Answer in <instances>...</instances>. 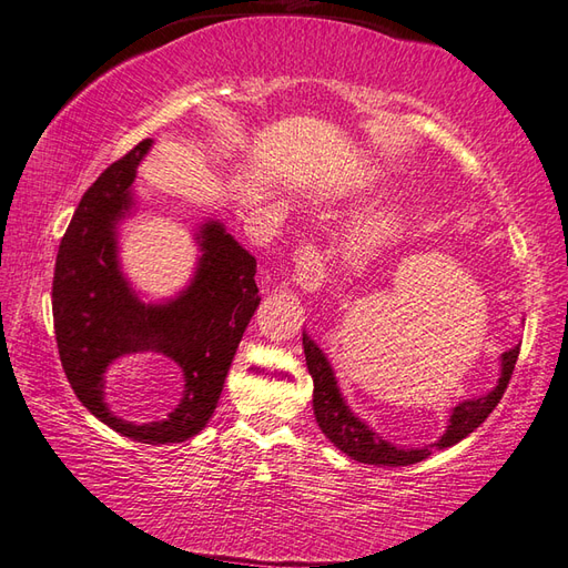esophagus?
<instances>
[{
  "instance_id": "esophagus-1",
  "label": "esophagus",
  "mask_w": 568,
  "mask_h": 568,
  "mask_svg": "<svg viewBox=\"0 0 568 568\" xmlns=\"http://www.w3.org/2000/svg\"><path fill=\"white\" fill-rule=\"evenodd\" d=\"M324 263L315 246H303L295 251V275L293 281L303 287L305 293H315L324 285Z\"/></svg>"
}]
</instances>
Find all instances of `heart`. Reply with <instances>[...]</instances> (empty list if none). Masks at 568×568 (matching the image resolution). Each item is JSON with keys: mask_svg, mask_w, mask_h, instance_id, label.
Here are the masks:
<instances>
[{"mask_svg": "<svg viewBox=\"0 0 568 568\" xmlns=\"http://www.w3.org/2000/svg\"><path fill=\"white\" fill-rule=\"evenodd\" d=\"M383 175L376 171V168H361L356 173V178L352 183L346 185L348 195H364V192L376 190L381 185ZM403 220V212L397 204H385V207H378L368 212L366 216H361V220L352 226V232H348V241H352V246L358 251H366L371 246L381 244L383 239H388L397 224Z\"/></svg>", "mask_w": 568, "mask_h": 568, "instance_id": "b5f03b06", "label": "heart"}]
</instances>
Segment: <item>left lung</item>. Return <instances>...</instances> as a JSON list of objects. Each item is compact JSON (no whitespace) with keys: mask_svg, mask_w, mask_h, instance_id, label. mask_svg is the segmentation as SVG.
I'll return each instance as SVG.
<instances>
[{"mask_svg":"<svg viewBox=\"0 0 568 568\" xmlns=\"http://www.w3.org/2000/svg\"><path fill=\"white\" fill-rule=\"evenodd\" d=\"M303 348H305L307 371L312 376V383H315L312 409H315V419L320 429L324 432V437H327L342 454L352 456L354 462L371 464V466H409L432 456L434 452L449 449V446L466 439L470 432L484 425L486 417L500 403V397L505 388H508L510 376L515 371L517 354H520V344L500 354L498 383L493 385L486 395L458 400L452 407L449 419H446V429L437 442H432L427 446H397L385 437H381V434L373 429L366 419H361L354 413L339 388V381H336L332 361L305 329H303Z\"/></svg>","mask_w":568,"mask_h":568,"instance_id":"1","label":"left lung"}]
</instances>
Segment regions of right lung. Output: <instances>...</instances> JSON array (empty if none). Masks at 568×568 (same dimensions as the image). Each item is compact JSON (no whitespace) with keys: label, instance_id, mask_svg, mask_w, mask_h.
Here are the masks:
<instances>
[{"label":"right lung","instance_id":"right-lung-1","mask_svg":"<svg viewBox=\"0 0 568 568\" xmlns=\"http://www.w3.org/2000/svg\"><path fill=\"white\" fill-rule=\"evenodd\" d=\"M153 141H141L84 192L60 241L53 324L70 388L106 427L141 444H178L207 425L261 297L256 258L222 220L195 229L197 261L183 291L149 300L119 261L122 224L136 214L134 180ZM159 353L184 373V397L163 420L129 423L103 400L105 371L122 355Z\"/></svg>","mask_w":568,"mask_h":568}]
</instances>
